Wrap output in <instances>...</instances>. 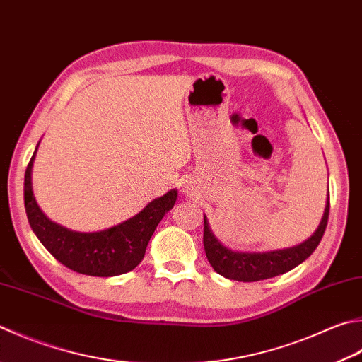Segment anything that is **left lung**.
<instances>
[{"mask_svg":"<svg viewBox=\"0 0 362 362\" xmlns=\"http://www.w3.org/2000/svg\"><path fill=\"white\" fill-rule=\"evenodd\" d=\"M329 216V190L328 199L322 221H320L317 230L308 240L299 243L293 247L277 249L268 252H241L231 250L227 245H223L217 240L213 230L209 228L208 217L203 216L204 230H203V245L206 252L208 262L213 266L217 274L238 282H257L263 279L281 276L284 272H288L298 264L312 255V252L317 249L323 238L328 223Z\"/></svg>","mask_w":362,"mask_h":362,"instance_id":"1","label":"left lung"}]
</instances>
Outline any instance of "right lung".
Masks as SVG:
<instances>
[{"label":"right lung","mask_w":362,"mask_h":362,"mask_svg":"<svg viewBox=\"0 0 362 362\" xmlns=\"http://www.w3.org/2000/svg\"><path fill=\"white\" fill-rule=\"evenodd\" d=\"M40 143V141H39ZM39 143L25 172V209L28 222L44 247L67 268L86 276L113 277L137 268L156 227L178 199V190L149 202L131 219L100 231H75L50 221L34 199L33 163Z\"/></svg>","instance_id":"1"}]
</instances>
